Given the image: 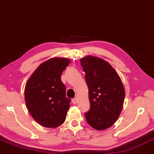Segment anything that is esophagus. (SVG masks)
Wrapping results in <instances>:
<instances>
[{
    "label": "esophagus",
    "instance_id": "esophagus-1",
    "mask_svg": "<svg viewBox=\"0 0 154 154\" xmlns=\"http://www.w3.org/2000/svg\"><path fill=\"white\" fill-rule=\"evenodd\" d=\"M72 104H77V97H75V98L72 99Z\"/></svg>",
    "mask_w": 154,
    "mask_h": 154
}]
</instances>
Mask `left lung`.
<instances>
[{"label": "left lung", "instance_id": "obj_1", "mask_svg": "<svg viewBox=\"0 0 154 154\" xmlns=\"http://www.w3.org/2000/svg\"><path fill=\"white\" fill-rule=\"evenodd\" d=\"M80 62L90 103L89 110L85 113L86 121L95 129H106L121 112L125 97L123 84L112 66L101 58L88 56Z\"/></svg>", "mask_w": 154, "mask_h": 154}]
</instances>
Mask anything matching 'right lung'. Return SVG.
Listing matches in <instances>:
<instances>
[{"label":"right lung","instance_id":"add662e5","mask_svg":"<svg viewBox=\"0 0 154 154\" xmlns=\"http://www.w3.org/2000/svg\"><path fill=\"white\" fill-rule=\"evenodd\" d=\"M68 58H54L38 66L26 83L25 100L29 113L40 125L55 128L65 121L71 100L66 97L61 74Z\"/></svg>","mask_w":154,"mask_h":154}]
</instances>
